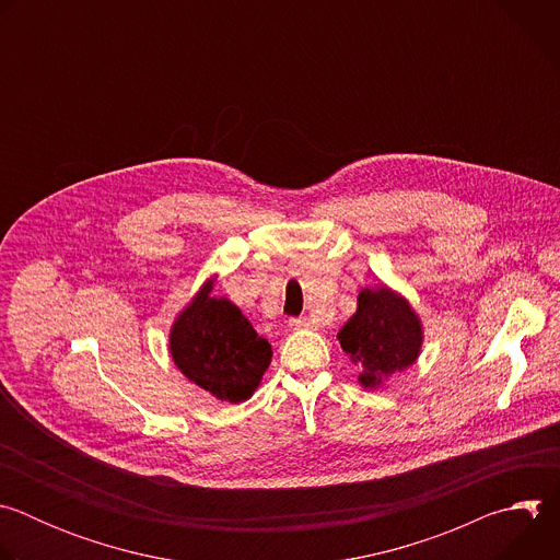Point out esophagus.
I'll use <instances>...</instances> for the list:
<instances>
[{
    "label": "esophagus",
    "instance_id": "obj_1",
    "mask_svg": "<svg viewBox=\"0 0 560 560\" xmlns=\"http://www.w3.org/2000/svg\"><path fill=\"white\" fill-rule=\"evenodd\" d=\"M288 326H290V330H307L312 324H310V318L296 316V318H290Z\"/></svg>",
    "mask_w": 560,
    "mask_h": 560
}]
</instances>
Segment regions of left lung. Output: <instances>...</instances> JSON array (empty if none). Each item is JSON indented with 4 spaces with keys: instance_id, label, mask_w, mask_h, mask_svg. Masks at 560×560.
<instances>
[{
    "instance_id": "obj_1",
    "label": "left lung",
    "mask_w": 560,
    "mask_h": 560,
    "mask_svg": "<svg viewBox=\"0 0 560 560\" xmlns=\"http://www.w3.org/2000/svg\"><path fill=\"white\" fill-rule=\"evenodd\" d=\"M337 339L359 368V383L374 389L419 359L423 324L404 294L381 283L359 292L357 312Z\"/></svg>"
}]
</instances>
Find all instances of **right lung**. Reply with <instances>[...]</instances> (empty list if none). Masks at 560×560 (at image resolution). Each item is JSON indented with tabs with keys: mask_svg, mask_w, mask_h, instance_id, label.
<instances>
[{
	"mask_svg": "<svg viewBox=\"0 0 560 560\" xmlns=\"http://www.w3.org/2000/svg\"><path fill=\"white\" fill-rule=\"evenodd\" d=\"M206 281L177 314L171 354L182 374L219 401L242 404L255 394L272 361V346L232 301L212 296Z\"/></svg>",
	"mask_w": 560,
	"mask_h": 560,
	"instance_id": "obj_1",
	"label": "right lung"
}]
</instances>
